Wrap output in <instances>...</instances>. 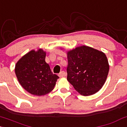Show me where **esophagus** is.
Wrapping results in <instances>:
<instances>
[{"instance_id":"esophagus-1","label":"esophagus","mask_w":127,"mask_h":127,"mask_svg":"<svg viewBox=\"0 0 127 127\" xmlns=\"http://www.w3.org/2000/svg\"><path fill=\"white\" fill-rule=\"evenodd\" d=\"M66 73L64 71H61L60 73H59L58 76H59L60 77H64V76H66Z\"/></svg>"}]
</instances>
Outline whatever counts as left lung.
Listing matches in <instances>:
<instances>
[{"label": "left lung", "mask_w": 127, "mask_h": 127, "mask_svg": "<svg viewBox=\"0 0 127 127\" xmlns=\"http://www.w3.org/2000/svg\"><path fill=\"white\" fill-rule=\"evenodd\" d=\"M67 81L83 96L95 94L102 87L109 64L104 53L86 46L67 52Z\"/></svg>", "instance_id": "obj_1"}]
</instances>
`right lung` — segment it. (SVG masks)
<instances>
[{
  "label": "right lung",
  "instance_id": "1",
  "mask_svg": "<svg viewBox=\"0 0 127 127\" xmlns=\"http://www.w3.org/2000/svg\"><path fill=\"white\" fill-rule=\"evenodd\" d=\"M45 58L46 52L41 49L37 51L32 50L22 57L15 67L19 83L34 95H44L51 92L59 78L51 72Z\"/></svg>",
  "mask_w": 127,
  "mask_h": 127
}]
</instances>
